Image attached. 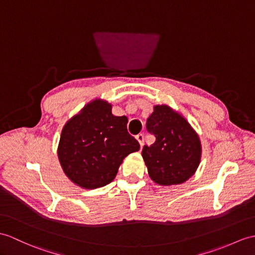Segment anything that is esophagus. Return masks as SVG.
Instances as JSON below:
<instances>
[{"label":"esophagus","mask_w":255,"mask_h":255,"mask_svg":"<svg viewBox=\"0 0 255 255\" xmlns=\"http://www.w3.org/2000/svg\"><path fill=\"white\" fill-rule=\"evenodd\" d=\"M135 139L139 141L141 147L143 146V144H144V134L143 133H139V134L135 135Z\"/></svg>","instance_id":"1"}]
</instances>
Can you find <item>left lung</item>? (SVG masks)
<instances>
[{
  "label": "left lung",
  "instance_id": "1",
  "mask_svg": "<svg viewBox=\"0 0 255 255\" xmlns=\"http://www.w3.org/2000/svg\"><path fill=\"white\" fill-rule=\"evenodd\" d=\"M146 130L155 142L142 149L147 171L159 185H179L194 174L201 157L198 134L180 114L167 105L154 106Z\"/></svg>",
  "mask_w": 255,
  "mask_h": 255
}]
</instances>
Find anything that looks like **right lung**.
Instances as JSON below:
<instances>
[{
  "instance_id": "add662e5",
  "label": "right lung",
  "mask_w": 255,
  "mask_h": 255,
  "mask_svg": "<svg viewBox=\"0 0 255 255\" xmlns=\"http://www.w3.org/2000/svg\"><path fill=\"white\" fill-rule=\"evenodd\" d=\"M126 116L112 114L102 100L87 104L65 125L58 146L64 173L82 188L96 189L115 178L128 154L139 151V142L129 134Z\"/></svg>"
}]
</instances>
